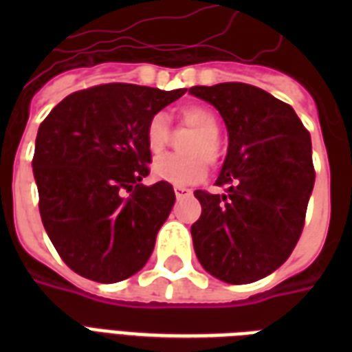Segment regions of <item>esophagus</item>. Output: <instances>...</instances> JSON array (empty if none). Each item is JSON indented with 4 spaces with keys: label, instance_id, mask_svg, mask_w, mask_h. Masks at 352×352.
Masks as SVG:
<instances>
[{
    "label": "esophagus",
    "instance_id": "esophagus-1",
    "mask_svg": "<svg viewBox=\"0 0 352 352\" xmlns=\"http://www.w3.org/2000/svg\"><path fill=\"white\" fill-rule=\"evenodd\" d=\"M192 193V190H188L184 186H175V197L177 199H182V197H188Z\"/></svg>",
    "mask_w": 352,
    "mask_h": 352
}]
</instances>
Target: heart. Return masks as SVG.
<instances>
[{"label": "heart", "mask_w": 352, "mask_h": 352, "mask_svg": "<svg viewBox=\"0 0 352 352\" xmlns=\"http://www.w3.org/2000/svg\"><path fill=\"white\" fill-rule=\"evenodd\" d=\"M179 122L193 135L188 138L182 151L188 155H164L151 164L155 179L170 184H192L208 173V162L219 159L221 118L212 107L204 104H186L179 109ZM170 142V118L166 113H155L144 129V144L149 155H159Z\"/></svg>", "instance_id": "heart-1"}]
</instances>
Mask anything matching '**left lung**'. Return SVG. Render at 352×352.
I'll use <instances>...</instances> for the list:
<instances>
[{
	"label": "left lung",
	"mask_w": 352,
	"mask_h": 352,
	"mask_svg": "<svg viewBox=\"0 0 352 352\" xmlns=\"http://www.w3.org/2000/svg\"><path fill=\"white\" fill-rule=\"evenodd\" d=\"M190 93L212 104L228 129L215 182L226 192H193L203 206L193 248L214 278L252 283L281 267L300 239L314 186L311 135L289 104L254 85H195Z\"/></svg>",
	"instance_id": "1"
}]
</instances>
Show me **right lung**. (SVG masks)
I'll list each match as a JSON object with an SVG mask.
<instances>
[{"label":"right lung","mask_w":352,"mask_h":352,"mask_svg":"<svg viewBox=\"0 0 352 352\" xmlns=\"http://www.w3.org/2000/svg\"><path fill=\"white\" fill-rule=\"evenodd\" d=\"M186 91L106 84L76 91L41 122L32 171L41 223L69 268L98 283L137 274L153 252L175 193L144 186V129Z\"/></svg>","instance_id":"add662e5"}]
</instances>
